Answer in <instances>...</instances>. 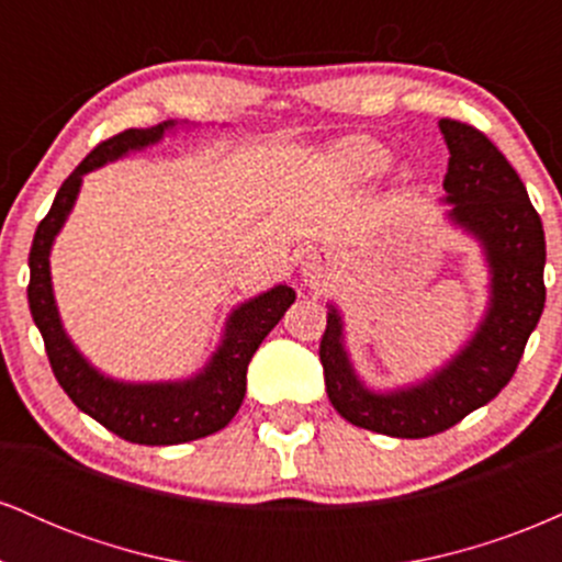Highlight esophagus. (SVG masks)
Returning <instances> with one entry per match:
<instances>
[{"instance_id": "34e87169", "label": "esophagus", "mask_w": 562, "mask_h": 562, "mask_svg": "<svg viewBox=\"0 0 562 562\" xmlns=\"http://www.w3.org/2000/svg\"><path fill=\"white\" fill-rule=\"evenodd\" d=\"M330 256H325V254H314V256H308L306 261H303V267H301V277H303V282H306L308 288H314V290H322L327 285V282H330Z\"/></svg>"}]
</instances>
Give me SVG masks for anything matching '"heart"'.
Segmentation results:
<instances>
[{
    "label": "heart",
    "mask_w": 562,
    "mask_h": 562,
    "mask_svg": "<svg viewBox=\"0 0 562 562\" xmlns=\"http://www.w3.org/2000/svg\"><path fill=\"white\" fill-rule=\"evenodd\" d=\"M333 160L353 179H375L389 171L391 150L370 137H348L335 145Z\"/></svg>",
    "instance_id": "1"
}]
</instances>
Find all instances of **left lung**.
Masks as SVG:
<instances>
[{
    "label": "left lung",
    "mask_w": 562,
    "mask_h": 562,
    "mask_svg": "<svg viewBox=\"0 0 562 562\" xmlns=\"http://www.w3.org/2000/svg\"><path fill=\"white\" fill-rule=\"evenodd\" d=\"M449 147L447 218L481 245L488 269L486 312L447 364L417 383L375 391L353 370L344 317L330 303L319 344L327 396L357 428L393 438L441 434L488 404L518 370L528 335L544 312V229L520 177L479 128L438 121Z\"/></svg>",
    "instance_id": "1"
}]
</instances>
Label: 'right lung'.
<instances>
[{
    "label": "right lung",
    "mask_w": 562,
    "mask_h": 562,
    "mask_svg": "<svg viewBox=\"0 0 562 562\" xmlns=\"http://www.w3.org/2000/svg\"><path fill=\"white\" fill-rule=\"evenodd\" d=\"M177 126L182 124L164 121L150 128H126V132L100 142L57 190L53 209L36 227L29 256L31 317L47 346L57 383L68 393L70 402L100 425H105L111 434L132 443H145V447H171V443L195 441V438L222 430L240 409L245 372H248L256 348L272 333L277 322L285 317L290 303L295 301L293 288L274 285L232 308L224 322L222 344L211 353L203 370L184 380L126 383V380L108 378L68 338L55 303L49 250H53L57 232L63 229L68 214L74 211L83 177L100 166L128 156V153L158 145Z\"/></svg>",
    "instance_id": "1"
}]
</instances>
